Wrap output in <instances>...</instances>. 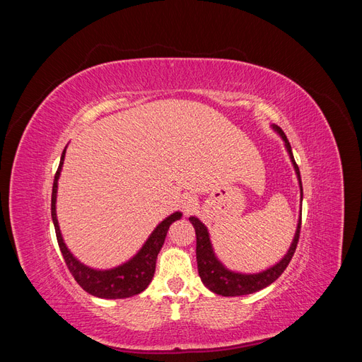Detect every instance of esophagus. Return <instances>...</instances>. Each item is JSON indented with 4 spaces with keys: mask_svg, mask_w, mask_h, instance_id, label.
<instances>
[{
    "mask_svg": "<svg viewBox=\"0 0 362 362\" xmlns=\"http://www.w3.org/2000/svg\"><path fill=\"white\" fill-rule=\"evenodd\" d=\"M196 205H198V199L192 194H182L180 199V206L185 214H190L196 210Z\"/></svg>",
    "mask_w": 362,
    "mask_h": 362,
    "instance_id": "34e87169",
    "label": "esophagus"
}]
</instances>
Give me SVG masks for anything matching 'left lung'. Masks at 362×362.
Here are the masks:
<instances>
[{
  "mask_svg": "<svg viewBox=\"0 0 362 362\" xmlns=\"http://www.w3.org/2000/svg\"><path fill=\"white\" fill-rule=\"evenodd\" d=\"M270 127L276 134H279V137L284 141V146H286V149L288 152V157H290L291 164L294 168L296 177H298V181H299L300 204H302L303 190H302L300 172H299L298 164H296V161H294L290 141L278 125H270ZM189 221L193 225L194 233H196V261H198V272H199L201 281L210 291L229 298V296H245V294L257 293L262 288L269 287L272 282H275L282 275V272L287 269L288 262L291 261L296 246H298V242H299L302 210H300V214L298 218V226H296L293 242L287 250V254L284 255L276 262V264H273V266L267 267L266 270H261L257 273H242V272H235V270L228 269L216 255L211 238H210V233H208V228L196 216H190Z\"/></svg>",
  "mask_w": 362,
  "mask_h": 362,
  "instance_id": "obj_1",
  "label": "left lung"
}]
</instances>
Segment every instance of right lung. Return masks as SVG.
Instances as JSON below:
<instances>
[{
  "label": "right lung",
  "mask_w": 362,
  "mask_h": 362,
  "mask_svg": "<svg viewBox=\"0 0 362 362\" xmlns=\"http://www.w3.org/2000/svg\"><path fill=\"white\" fill-rule=\"evenodd\" d=\"M68 148V146H66ZM66 148L62 152V158L59 169L54 177L52 184V194H51V217L54 228H56V235L59 247L62 250V255L64 262L72 273L75 281L80 284V287L86 290L89 294L96 296L101 299H125L136 296L148 288L152 278L156 273V262L160 249L163 247L164 238L168 235L169 226L181 218L182 213L175 211L168 216L164 221H161L151 235L146 238V242L139 249L137 254L129 258L128 261L122 262L120 266L112 269H93L86 266L78 258H75L69 247L66 246L60 231L59 221H57V211H56V202H57V189H59V178L63 168L64 154H66Z\"/></svg>",
  "instance_id": "1"
}]
</instances>
